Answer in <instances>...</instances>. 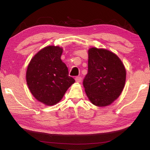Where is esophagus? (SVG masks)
I'll return each mask as SVG.
<instances>
[{"label":"esophagus","mask_w":150,"mask_h":150,"mask_svg":"<svg viewBox=\"0 0 150 150\" xmlns=\"http://www.w3.org/2000/svg\"><path fill=\"white\" fill-rule=\"evenodd\" d=\"M81 80H82V78H81V77H77L75 78V81L77 83H80Z\"/></svg>","instance_id":"1"}]
</instances>
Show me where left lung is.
I'll return each instance as SVG.
<instances>
[{
    "instance_id": "8db88e82",
    "label": "left lung",
    "mask_w": 150,
    "mask_h": 150,
    "mask_svg": "<svg viewBox=\"0 0 150 150\" xmlns=\"http://www.w3.org/2000/svg\"><path fill=\"white\" fill-rule=\"evenodd\" d=\"M88 54V73L83 80L86 95L96 106L110 105L124 87V65L117 55L107 50L92 47Z\"/></svg>"
}]
</instances>
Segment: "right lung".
<instances>
[{"label": "right lung", "instance_id": "1", "mask_svg": "<svg viewBox=\"0 0 150 150\" xmlns=\"http://www.w3.org/2000/svg\"><path fill=\"white\" fill-rule=\"evenodd\" d=\"M63 49L50 45L43 48L30 61L26 82L36 99L47 106L57 104L75 79L69 76L68 68L62 59Z\"/></svg>", "mask_w": 150, "mask_h": 150}]
</instances>
